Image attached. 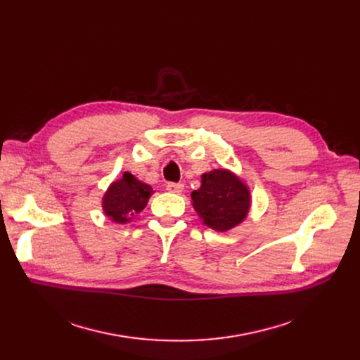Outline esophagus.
<instances>
[{"instance_id":"1","label":"esophagus","mask_w":360,"mask_h":360,"mask_svg":"<svg viewBox=\"0 0 360 360\" xmlns=\"http://www.w3.org/2000/svg\"><path fill=\"white\" fill-rule=\"evenodd\" d=\"M166 190L169 193H174V194H181L184 191V184H175V182H169L166 185Z\"/></svg>"}]
</instances>
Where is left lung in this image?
<instances>
[{"label": "left lung", "instance_id": "left-lung-1", "mask_svg": "<svg viewBox=\"0 0 360 360\" xmlns=\"http://www.w3.org/2000/svg\"><path fill=\"white\" fill-rule=\"evenodd\" d=\"M194 210L213 231L228 232L248 217L251 190L229 169H213L201 175V186L191 193Z\"/></svg>", "mask_w": 360, "mask_h": 360}]
</instances>
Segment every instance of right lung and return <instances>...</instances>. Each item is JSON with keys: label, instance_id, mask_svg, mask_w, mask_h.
<instances>
[{"label": "right lung", "instance_id": "add662e5", "mask_svg": "<svg viewBox=\"0 0 360 360\" xmlns=\"http://www.w3.org/2000/svg\"><path fill=\"white\" fill-rule=\"evenodd\" d=\"M155 194L153 188L131 172H124L120 179L110 182L102 197V210L110 221L125 224L141 213Z\"/></svg>", "mask_w": 360, "mask_h": 360}]
</instances>
